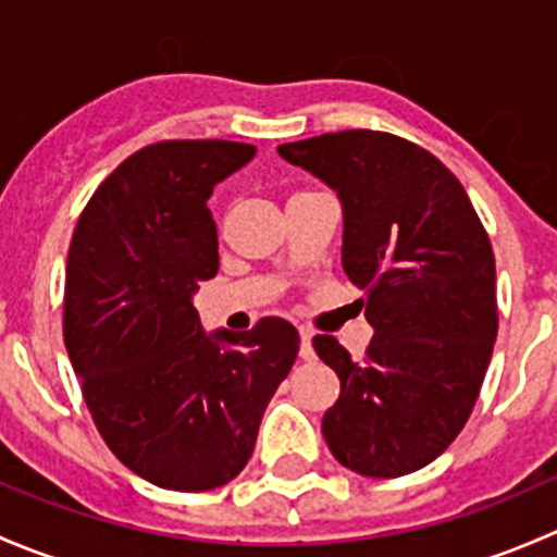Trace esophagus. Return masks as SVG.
<instances>
[{
	"label": "esophagus",
	"mask_w": 557,
	"mask_h": 557,
	"mask_svg": "<svg viewBox=\"0 0 557 557\" xmlns=\"http://www.w3.org/2000/svg\"><path fill=\"white\" fill-rule=\"evenodd\" d=\"M299 339H301L299 356L305 358V361H314V347H312V334H310V331L301 329L299 331Z\"/></svg>",
	"instance_id": "obj_1"
}]
</instances>
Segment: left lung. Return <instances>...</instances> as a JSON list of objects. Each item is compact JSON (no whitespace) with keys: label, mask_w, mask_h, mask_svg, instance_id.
Listing matches in <instances>:
<instances>
[{"label":"left lung","mask_w":557,"mask_h":557,"mask_svg":"<svg viewBox=\"0 0 557 557\" xmlns=\"http://www.w3.org/2000/svg\"><path fill=\"white\" fill-rule=\"evenodd\" d=\"M277 153L339 196L342 269L374 329L363 361L312 339L342 385L329 450L377 480L423 469L469 420L496 345L491 239L458 177L407 139L352 128Z\"/></svg>","instance_id":"1"}]
</instances>
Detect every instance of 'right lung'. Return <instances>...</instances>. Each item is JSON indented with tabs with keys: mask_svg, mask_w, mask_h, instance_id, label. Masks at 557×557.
<instances>
[{
	"mask_svg": "<svg viewBox=\"0 0 557 557\" xmlns=\"http://www.w3.org/2000/svg\"><path fill=\"white\" fill-rule=\"evenodd\" d=\"M252 156L223 139L148 145L99 185L72 234L64 345L83 398L115 458L166 491H212L245 469L299 352L288 320L207 334L194 307L218 274L207 199Z\"/></svg>",
	"mask_w": 557,
	"mask_h": 557,
	"instance_id": "right-lung-1",
	"label": "right lung"
}]
</instances>
